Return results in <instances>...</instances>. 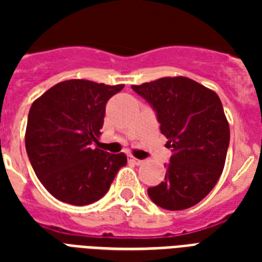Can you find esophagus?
Wrapping results in <instances>:
<instances>
[{"label": "esophagus", "mask_w": 262, "mask_h": 262, "mask_svg": "<svg viewBox=\"0 0 262 262\" xmlns=\"http://www.w3.org/2000/svg\"><path fill=\"white\" fill-rule=\"evenodd\" d=\"M129 162H132V163L137 164V166H140V164L143 163V160H140V159H136L135 156H130V158H129Z\"/></svg>", "instance_id": "obj_1"}]
</instances>
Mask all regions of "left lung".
<instances>
[{
  "label": "left lung",
  "mask_w": 262,
  "mask_h": 262,
  "mask_svg": "<svg viewBox=\"0 0 262 262\" xmlns=\"http://www.w3.org/2000/svg\"><path fill=\"white\" fill-rule=\"evenodd\" d=\"M132 88L155 108L172 152L163 182L148 187L149 199L168 211L193 207L215 187L226 163L230 125L219 96L183 76Z\"/></svg>",
  "instance_id": "left-lung-1"
}]
</instances>
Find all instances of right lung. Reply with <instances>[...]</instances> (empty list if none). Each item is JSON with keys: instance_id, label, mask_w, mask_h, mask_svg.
<instances>
[{"instance_id": "1", "label": "right lung", "mask_w": 262, "mask_h": 262, "mask_svg": "<svg viewBox=\"0 0 262 262\" xmlns=\"http://www.w3.org/2000/svg\"><path fill=\"white\" fill-rule=\"evenodd\" d=\"M122 88L123 84L65 80L32 103L27 154L39 181L59 201L79 207L98 201L126 166L123 152L92 147L102 135L107 100Z\"/></svg>"}]
</instances>
